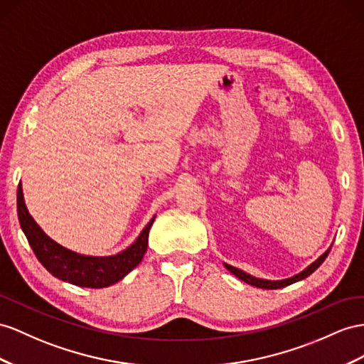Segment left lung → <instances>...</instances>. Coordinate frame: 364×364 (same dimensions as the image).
<instances>
[{"mask_svg": "<svg viewBox=\"0 0 364 364\" xmlns=\"http://www.w3.org/2000/svg\"><path fill=\"white\" fill-rule=\"evenodd\" d=\"M329 250H331V247H329L328 250H326V252H324L323 255H320L318 258H316L314 263H311L309 266H307V267L304 269V271H301L300 274H296V275H294V277H291V278H286V279H274V282H272V279L257 278V277H254V275L243 272V271H241V269H237V267L230 266V264H226V263H225V267L228 269V271H229L230 274H234L237 278H240L241 282H245V283H247V284H250V286L262 287V289H279V287H284V286L292 284V283H295V282H300V279H303V278H306V277H309V275L315 271V269L320 267V264L324 262L326 257H328Z\"/></svg>", "mask_w": 364, "mask_h": 364, "instance_id": "obj_1", "label": "left lung"}]
</instances>
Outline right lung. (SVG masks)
<instances>
[{
	"instance_id": "obj_1",
	"label": "right lung",
	"mask_w": 364,
	"mask_h": 364,
	"mask_svg": "<svg viewBox=\"0 0 364 364\" xmlns=\"http://www.w3.org/2000/svg\"><path fill=\"white\" fill-rule=\"evenodd\" d=\"M16 208L21 229L38 262L53 277L63 279V282L92 289L107 287L118 283L141 263L147 250L149 230L155 221V217L149 221L141 234L127 249L109 257H92L63 247L44 234V230L36 225V221L27 210L21 183L18 184L16 191Z\"/></svg>"
}]
</instances>
